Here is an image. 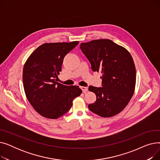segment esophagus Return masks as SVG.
Masks as SVG:
<instances>
[{
  "label": "esophagus",
  "instance_id": "esophagus-1",
  "mask_svg": "<svg viewBox=\"0 0 160 160\" xmlns=\"http://www.w3.org/2000/svg\"><path fill=\"white\" fill-rule=\"evenodd\" d=\"M80 88L82 90V92L83 93H86V92L88 91V88L87 87H83V86H80Z\"/></svg>",
  "mask_w": 160,
  "mask_h": 160
}]
</instances>
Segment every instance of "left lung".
Here are the masks:
<instances>
[{"instance_id": "left-lung-1", "label": "left lung", "mask_w": 160, "mask_h": 160, "mask_svg": "<svg viewBox=\"0 0 160 160\" xmlns=\"http://www.w3.org/2000/svg\"><path fill=\"white\" fill-rule=\"evenodd\" d=\"M82 52L93 71L102 73V88L89 86L96 101L89 110L102 117H111L121 112L135 91L136 71L127 49L108 39L92 40L80 45Z\"/></svg>"}]
</instances>
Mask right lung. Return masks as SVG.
I'll list each match as a JSON object with an SVG mask.
<instances>
[{
	"mask_svg": "<svg viewBox=\"0 0 160 160\" xmlns=\"http://www.w3.org/2000/svg\"><path fill=\"white\" fill-rule=\"evenodd\" d=\"M78 43H44L30 55L24 65L25 95L34 110L45 118L62 117L70 110L73 100L82 93L77 86H68L56 81L64 57Z\"/></svg>",
	"mask_w": 160,
	"mask_h": 160,
	"instance_id": "1",
	"label": "right lung"
}]
</instances>
